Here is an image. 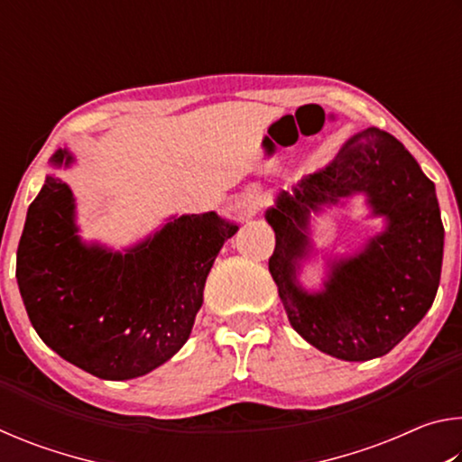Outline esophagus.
<instances>
[{"mask_svg": "<svg viewBox=\"0 0 462 462\" xmlns=\"http://www.w3.org/2000/svg\"><path fill=\"white\" fill-rule=\"evenodd\" d=\"M264 206V195L261 189H248L240 199V208L246 216H256Z\"/></svg>", "mask_w": 462, "mask_h": 462, "instance_id": "34e87169", "label": "esophagus"}]
</instances>
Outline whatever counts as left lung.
Segmentation results:
<instances>
[{"label": "left lung", "mask_w": 462, "mask_h": 462, "mask_svg": "<svg viewBox=\"0 0 462 462\" xmlns=\"http://www.w3.org/2000/svg\"><path fill=\"white\" fill-rule=\"evenodd\" d=\"M355 192L386 217V230L361 254L331 263L323 291L308 294L296 273L309 254L310 214ZM264 217L275 230L269 271L289 322L322 353L342 361L387 355L432 308L444 248L440 208L434 183L389 132H358L330 165L281 191Z\"/></svg>", "instance_id": "obj_1"}]
</instances>
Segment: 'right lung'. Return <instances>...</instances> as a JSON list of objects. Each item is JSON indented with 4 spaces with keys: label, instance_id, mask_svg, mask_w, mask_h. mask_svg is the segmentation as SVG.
I'll return each instance as SVG.
<instances>
[{
    "label": "right lung",
    "instance_id": "add662e5",
    "mask_svg": "<svg viewBox=\"0 0 462 462\" xmlns=\"http://www.w3.org/2000/svg\"><path fill=\"white\" fill-rule=\"evenodd\" d=\"M52 167L73 154L57 151ZM73 191L49 175L30 203L15 279L34 330L54 353L99 379L143 377L189 338L203 287L238 226L216 212L173 217L124 253L85 245Z\"/></svg>",
    "mask_w": 462,
    "mask_h": 462
}]
</instances>
